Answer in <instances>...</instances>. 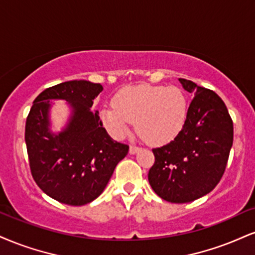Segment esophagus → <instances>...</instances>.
<instances>
[{
	"label": "esophagus",
	"mask_w": 255,
	"mask_h": 255,
	"mask_svg": "<svg viewBox=\"0 0 255 255\" xmlns=\"http://www.w3.org/2000/svg\"><path fill=\"white\" fill-rule=\"evenodd\" d=\"M139 147H136V146H130L129 147V153H130V154H135V153L137 152V151H139Z\"/></svg>",
	"instance_id": "obj_1"
}]
</instances>
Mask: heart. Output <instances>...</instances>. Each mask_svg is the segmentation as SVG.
<instances>
[{"label":"heart","mask_w":255,"mask_h":255,"mask_svg":"<svg viewBox=\"0 0 255 255\" xmlns=\"http://www.w3.org/2000/svg\"><path fill=\"white\" fill-rule=\"evenodd\" d=\"M114 103L101 110V119L110 134L122 139L135 122L137 133L153 146L172 141L188 116V101L177 87L142 84L125 88Z\"/></svg>","instance_id":"heart-1"}]
</instances>
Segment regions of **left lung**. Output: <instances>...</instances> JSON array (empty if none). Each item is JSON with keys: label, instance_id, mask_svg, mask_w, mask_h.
Here are the masks:
<instances>
[{"label": "left lung", "instance_id": "obj_1", "mask_svg": "<svg viewBox=\"0 0 255 255\" xmlns=\"http://www.w3.org/2000/svg\"><path fill=\"white\" fill-rule=\"evenodd\" d=\"M179 82L195 97L180 133L153 149L155 161L148 182L165 201L189 203L209 194L225 173L233 146V121L219 95L188 79Z\"/></svg>", "mask_w": 255, "mask_h": 255}]
</instances>
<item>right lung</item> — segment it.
<instances>
[{"instance_id":"right-lung-1","label":"right lung","mask_w":255,"mask_h":255,"mask_svg":"<svg viewBox=\"0 0 255 255\" xmlns=\"http://www.w3.org/2000/svg\"><path fill=\"white\" fill-rule=\"evenodd\" d=\"M102 90L89 81L64 82L42 91L30 108L24 130L30 172L39 188L60 203L84 205L96 199L129 149L110 137L97 110L91 112ZM53 99L66 100L72 109L58 133L50 129Z\"/></svg>"}]
</instances>
